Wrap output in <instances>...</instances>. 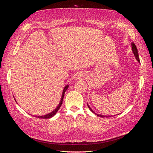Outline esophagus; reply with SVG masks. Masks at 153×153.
<instances>
[{
    "label": "esophagus",
    "instance_id": "1",
    "mask_svg": "<svg viewBox=\"0 0 153 153\" xmlns=\"http://www.w3.org/2000/svg\"><path fill=\"white\" fill-rule=\"evenodd\" d=\"M81 77H82V75H80V78H81Z\"/></svg>",
    "mask_w": 153,
    "mask_h": 153
}]
</instances>
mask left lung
<instances>
[{
    "label": "left lung",
    "mask_w": 153,
    "mask_h": 153,
    "mask_svg": "<svg viewBox=\"0 0 153 153\" xmlns=\"http://www.w3.org/2000/svg\"><path fill=\"white\" fill-rule=\"evenodd\" d=\"M131 47H132V51H133V54L135 55V58H136V59L137 60V61L138 62H140V59H139V57H138V50H137V47H136V45H135V44L133 42L131 43ZM87 106H88V107H89V108H90V110H91V111L92 112H93L94 114H96V115H98V116H99V117H105V116L104 115H101V114L100 115V114H96L93 110H92L91 108H90V106L88 105V104H87Z\"/></svg>",
    "instance_id": "1"
}]
</instances>
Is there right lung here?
<instances>
[{
    "instance_id": "add662e5",
    "label": "right lung",
    "mask_w": 153,
    "mask_h": 153,
    "mask_svg": "<svg viewBox=\"0 0 153 153\" xmlns=\"http://www.w3.org/2000/svg\"><path fill=\"white\" fill-rule=\"evenodd\" d=\"M68 85H67L64 88V90H63V92H62V98H61V101H60V103L59 104V105L57 106V107L55 108L53 111H52V112H50V114H47V115H41V116H35L36 117L38 118H40V119H50L51 117H52L53 116H54V115L56 114V113L57 112V111L59 110V109L60 108V107H61L62 104V101H63V98H64V93H65L66 91L68 89ZM16 101V100H15Z\"/></svg>"
}]
</instances>
